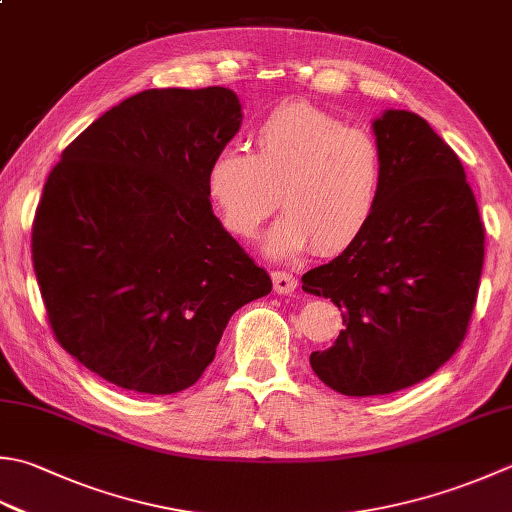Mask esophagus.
I'll use <instances>...</instances> for the list:
<instances>
[{
    "instance_id": "34e87169",
    "label": "esophagus",
    "mask_w": 512,
    "mask_h": 512,
    "mask_svg": "<svg viewBox=\"0 0 512 512\" xmlns=\"http://www.w3.org/2000/svg\"><path fill=\"white\" fill-rule=\"evenodd\" d=\"M273 288L279 295H290L297 288V279L286 270H273Z\"/></svg>"
}]
</instances>
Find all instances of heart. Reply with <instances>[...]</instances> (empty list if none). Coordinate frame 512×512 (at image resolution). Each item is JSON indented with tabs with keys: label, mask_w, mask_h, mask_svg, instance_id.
Instances as JSON below:
<instances>
[{
	"label": "heart",
	"mask_w": 512,
	"mask_h": 512,
	"mask_svg": "<svg viewBox=\"0 0 512 512\" xmlns=\"http://www.w3.org/2000/svg\"><path fill=\"white\" fill-rule=\"evenodd\" d=\"M253 153L224 148L206 173V193L219 222L250 242L275 213L266 250L293 257L313 246L330 257L348 250L375 217L384 184L382 148L368 130L310 106L288 102L262 119Z\"/></svg>",
	"instance_id": "obj_1"
}]
</instances>
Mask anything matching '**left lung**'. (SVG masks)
I'll list each match as a JSON object with an SVG mask.
<instances>
[{"instance_id":"1","label":"left lung","mask_w":512,"mask_h":512,"mask_svg":"<svg viewBox=\"0 0 512 512\" xmlns=\"http://www.w3.org/2000/svg\"><path fill=\"white\" fill-rule=\"evenodd\" d=\"M373 130L384 159L373 222L302 277L342 310L346 328L310 366L348 397L395 393L444 366L468 333L484 266V224L455 150L408 110H386Z\"/></svg>"}]
</instances>
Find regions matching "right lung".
Wrapping results in <instances>:
<instances>
[{
  "mask_svg": "<svg viewBox=\"0 0 512 512\" xmlns=\"http://www.w3.org/2000/svg\"><path fill=\"white\" fill-rule=\"evenodd\" d=\"M242 124L233 90L150 88L73 139L33 219L48 326L106 382L193 386L230 315L273 282L213 215L206 173Z\"/></svg>",
  "mask_w": 512,
  "mask_h": 512,
  "instance_id": "add662e5",
  "label": "right lung"
}]
</instances>
